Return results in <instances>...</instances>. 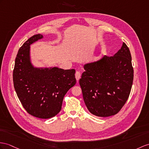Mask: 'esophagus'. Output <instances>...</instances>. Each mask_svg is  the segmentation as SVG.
I'll return each mask as SVG.
<instances>
[{
  "label": "esophagus",
  "mask_w": 149,
  "mask_h": 149,
  "mask_svg": "<svg viewBox=\"0 0 149 149\" xmlns=\"http://www.w3.org/2000/svg\"><path fill=\"white\" fill-rule=\"evenodd\" d=\"M80 77H81V73H80V72H79V71H77V72H76V73H75V78H76V79H77V81L79 80V78H80Z\"/></svg>",
  "instance_id": "34e87169"
}]
</instances>
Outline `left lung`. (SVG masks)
Returning a JSON list of instances; mask_svg holds the SVG:
<instances>
[{
	"label": "left lung",
	"mask_w": 149,
	"mask_h": 149,
	"mask_svg": "<svg viewBox=\"0 0 149 149\" xmlns=\"http://www.w3.org/2000/svg\"><path fill=\"white\" fill-rule=\"evenodd\" d=\"M84 70L79 82L88 111L99 117L116 114L128 100L133 81L132 56L126 43L113 56L85 64Z\"/></svg>",
	"instance_id": "8db88e82"
}]
</instances>
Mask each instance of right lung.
Listing matches in <instances>:
<instances>
[{"instance_id": "1", "label": "right lung", "mask_w": 149, "mask_h": 149, "mask_svg": "<svg viewBox=\"0 0 149 149\" xmlns=\"http://www.w3.org/2000/svg\"><path fill=\"white\" fill-rule=\"evenodd\" d=\"M43 37L41 34L35 35L20 47L15 59L13 83L25 110L36 118L48 119L60 112L64 95L77 81L74 69L33 66L30 45Z\"/></svg>"}]
</instances>
